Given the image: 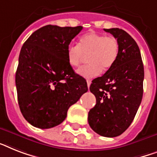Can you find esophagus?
I'll return each mask as SVG.
<instances>
[{
    "label": "esophagus",
    "instance_id": "obj_1",
    "mask_svg": "<svg viewBox=\"0 0 157 157\" xmlns=\"http://www.w3.org/2000/svg\"><path fill=\"white\" fill-rule=\"evenodd\" d=\"M87 85H88V88H90V85H91V81L90 80H87Z\"/></svg>",
    "mask_w": 157,
    "mask_h": 157
}]
</instances>
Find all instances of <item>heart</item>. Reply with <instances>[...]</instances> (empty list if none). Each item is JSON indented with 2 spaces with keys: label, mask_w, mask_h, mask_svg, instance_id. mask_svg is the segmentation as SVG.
I'll use <instances>...</instances> for the list:
<instances>
[{
  "label": "heart",
  "mask_w": 157,
  "mask_h": 157,
  "mask_svg": "<svg viewBox=\"0 0 157 157\" xmlns=\"http://www.w3.org/2000/svg\"><path fill=\"white\" fill-rule=\"evenodd\" d=\"M119 54V43L116 38L90 32L84 34L78 46H68L67 59L69 65L78 67L88 56L89 63L77 70V74L85 78L98 76L102 69L107 71L115 63Z\"/></svg>",
  "instance_id": "obj_1"
}]
</instances>
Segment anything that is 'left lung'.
Segmentation results:
<instances>
[{
	"instance_id": "obj_1",
	"label": "left lung",
	"mask_w": 157,
	"mask_h": 157,
	"mask_svg": "<svg viewBox=\"0 0 157 157\" xmlns=\"http://www.w3.org/2000/svg\"><path fill=\"white\" fill-rule=\"evenodd\" d=\"M117 39L119 54L113 67L92 81L96 105L89 112L90 127L105 137H116L129 127L143 98L144 70L140 48L125 30L104 29Z\"/></svg>"
}]
</instances>
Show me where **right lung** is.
Here are the masks:
<instances>
[{"instance_id":"obj_1","label":"right lung","mask_w":157,"mask_h":157,"mask_svg":"<svg viewBox=\"0 0 157 157\" xmlns=\"http://www.w3.org/2000/svg\"><path fill=\"white\" fill-rule=\"evenodd\" d=\"M83 29L48 25L34 31L21 49L17 68V101L28 123L48 129L60 124L68 108L88 91L67 59V49Z\"/></svg>"}]
</instances>
